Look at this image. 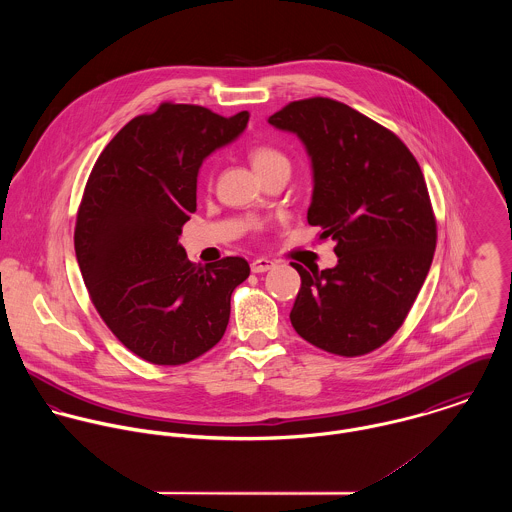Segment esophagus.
<instances>
[{"label": "esophagus", "instance_id": "obj_1", "mask_svg": "<svg viewBox=\"0 0 512 512\" xmlns=\"http://www.w3.org/2000/svg\"><path fill=\"white\" fill-rule=\"evenodd\" d=\"M272 268H274V262H272L270 258H264V256L254 258L252 264H250V270H252L254 274H262V272H268V270H272Z\"/></svg>", "mask_w": 512, "mask_h": 512}]
</instances>
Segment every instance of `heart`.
<instances>
[{
  "mask_svg": "<svg viewBox=\"0 0 512 512\" xmlns=\"http://www.w3.org/2000/svg\"><path fill=\"white\" fill-rule=\"evenodd\" d=\"M250 163H252V167L258 175L264 173V171H270L274 167H280V165L290 167L288 155L282 149L270 146V144H258V146L252 147L250 149Z\"/></svg>",
  "mask_w": 512,
  "mask_h": 512,
  "instance_id": "b5f03b06",
  "label": "heart"
}]
</instances>
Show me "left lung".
Returning a JSON list of instances; mask_svg holds the SVG:
<instances>
[{"mask_svg": "<svg viewBox=\"0 0 512 512\" xmlns=\"http://www.w3.org/2000/svg\"><path fill=\"white\" fill-rule=\"evenodd\" d=\"M295 134L311 159L307 222L337 242L335 268L305 270L293 329L341 357L366 355L404 323L436 250V217L424 173L402 140L331 98L290 102L268 118Z\"/></svg>", "mask_w": 512, "mask_h": 512, "instance_id": "1", "label": "left lung"}]
</instances>
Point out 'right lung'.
<instances>
[{
    "mask_svg": "<svg viewBox=\"0 0 512 512\" xmlns=\"http://www.w3.org/2000/svg\"><path fill=\"white\" fill-rule=\"evenodd\" d=\"M248 118L163 102L112 138L86 181L74 228L82 280L108 329L151 365H185L213 349L230 295L250 276L244 258L197 266L179 244L203 161Z\"/></svg>",
    "mask_w": 512,
    "mask_h": 512,
    "instance_id": "add662e5",
    "label": "right lung"
}]
</instances>
